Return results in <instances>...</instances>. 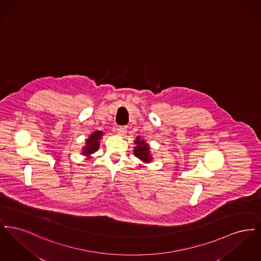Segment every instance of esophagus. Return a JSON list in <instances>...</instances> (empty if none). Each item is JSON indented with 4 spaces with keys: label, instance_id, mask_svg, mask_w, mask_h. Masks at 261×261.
<instances>
[{
    "label": "esophagus",
    "instance_id": "obj_1",
    "mask_svg": "<svg viewBox=\"0 0 261 261\" xmlns=\"http://www.w3.org/2000/svg\"><path fill=\"white\" fill-rule=\"evenodd\" d=\"M126 132H127L126 126H119V127L117 128V133H118V135L123 136Z\"/></svg>",
    "mask_w": 261,
    "mask_h": 261
}]
</instances>
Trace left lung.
<instances>
[{
  "instance_id": "1",
  "label": "left lung",
  "mask_w": 261,
  "mask_h": 261,
  "mask_svg": "<svg viewBox=\"0 0 261 261\" xmlns=\"http://www.w3.org/2000/svg\"><path fill=\"white\" fill-rule=\"evenodd\" d=\"M134 143H135V147L133 149L134 155L144 163H149L152 162L153 158L151 156L152 154L150 153L149 144L140 136H137Z\"/></svg>"
}]
</instances>
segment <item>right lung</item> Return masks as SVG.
<instances>
[{
	"label": "right lung",
	"mask_w": 261,
	"mask_h": 261,
	"mask_svg": "<svg viewBox=\"0 0 261 261\" xmlns=\"http://www.w3.org/2000/svg\"><path fill=\"white\" fill-rule=\"evenodd\" d=\"M103 135H105V133L102 131L97 130V131H94L89 136V138L85 140V146L82 147L81 154L86 156L87 161L91 160L93 158L92 154L95 153L99 149L100 139H101V137L103 136Z\"/></svg>",
	"instance_id": "1"
}]
</instances>
